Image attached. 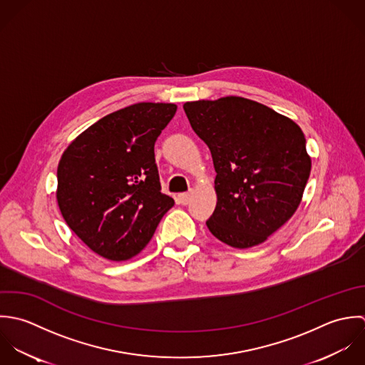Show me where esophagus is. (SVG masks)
<instances>
[{"label":"esophagus","mask_w":365,"mask_h":365,"mask_svg":"<svg viewBox=\"0 0 365 365\" xmlns=\"http://www.w3.org/2000/svg\"><path fill=\"white\" fill-rule=\"evenodd\" d=\"M190 199H192L190 193H180V195L178 196V200H179V203H180V205H183V206L189 205V203H190Z\"/></svg>","instance_id":"esophagus-1"}]
</instances>
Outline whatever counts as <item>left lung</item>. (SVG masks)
<instances>
[{
	"instance_id": "obj_1",
	"label": "left lung",
	"mask_w": 365,
	"mask_h": 365,
	"mask_svg": "<svg viewBox=\"0 0 365 365\" xmlns=\"http://www.w3.org/2000/svg\"><path fill=\"white\" fill-rule=\"evenodd\" d=\"M212 152L217 205L210 232L234 248L264 242L300 205L312 162L296 123L242 97L183 104Z\"/></svg>"
}]
</instances>
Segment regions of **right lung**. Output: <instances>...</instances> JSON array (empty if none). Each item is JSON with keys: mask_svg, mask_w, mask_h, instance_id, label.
Returning <instances> with one entry per match:
<instances>
[{"mask_svg": "<svg viewBox=\"0 0 365 365\" xmlns=\"http://www.w3.org/2000/svg\"><path fill=\"white\" fill-rule=\"evenodd\" d=\"M172 103H138L80 134L58 166V205L96 254L125 261L145 248L175 205L160 192L153 146L173 118Z\"/></svg>", "mask_w": 365, "mask_h": 365, "instance_id": "1", "label": "right lung"}]
</instances>
